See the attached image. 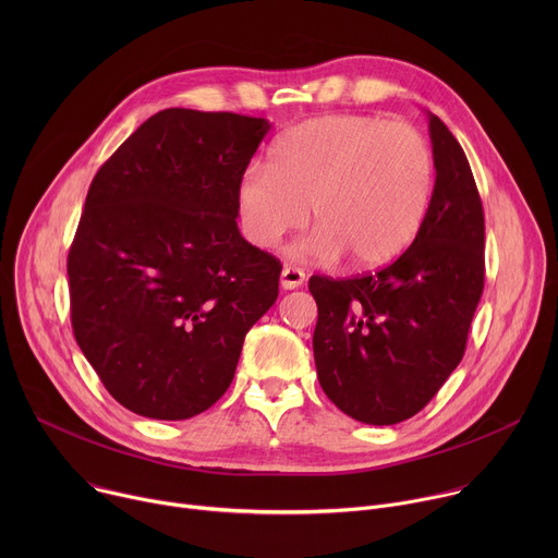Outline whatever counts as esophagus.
Masks as SVG:
<instances>
[{
	"mask_svg": "<svg viewBox=\"0 0 558 558\" xmlns=\"http://www.w3.org/2000/svg\"><path fill=\"white\" fill-rule=\"evenodd\" d=\"M304 282V271L298 267H284L280 274V284L282 289H298Z\"/></svg>",
	"mask_w": 558,
	"mask_h": 558,
	"instance_id": "obj_1",
	"label": "esophagus"
}]
</instances>
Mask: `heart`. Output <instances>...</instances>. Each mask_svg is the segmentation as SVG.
<instances>
[{
    "label": "heart",
    "mask_w": 558,
    "mask_h": 558,
    "mask_svg": "<svg viewBox=\"0 0 558 558\" xmlns=\"http://www.w3.org/2000/svg\"><path fill=\"white\" fill-rule=\"evenodd\" d=\"M433 194V154L417 128L364 114L311 119L271 147L269 168L252 166L238 183L243 233L276 247L311 218L317 229L300 258L379 267L420 231Z\"/></svg>",
    "instance_id": "obj_1"
}]
</instances>
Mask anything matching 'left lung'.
Here are the masks:
<instances>
[{
    "label": "left lung",
    "mask_w": 558,
    "mask_h": 558,
    "mask_svg": "<svg viewBox=\"0 0 558 558\" xmlns=\"http://www.w3.org/2000/svg\"><path fill=\"white\" fill-rule=\"evenodd\" d=\"M435 190L411 247L355 278L311 276L313 357L323 390L349 417L390 426L417 415L463 357L484 293L486 222L468 158L428 112Z\"/></svg>",
    "instance_id": "obj_1"
}]
</instances>
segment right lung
I'll return each instance as SVG.
<instances>
[{
    "instance_id": "1",
    "label": "right lung",
    "mask_w": 558,
    "mask_h": 558,
    "mask_svg": "<svg viewBox=\"0 0 558 558\" xmlns=\"http://www.w3.org/2000/svg\"><path fill=\"white\" fill-rule=\"evenodd\" d=\"M265 119L168 108L95 174L68 252L78 349L114 400L190 420L229 388L282 265L238 231V183Z\"/></svg>"
}]
</instances>
